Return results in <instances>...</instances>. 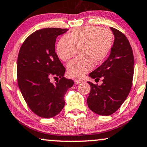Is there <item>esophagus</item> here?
I'll return each instance as SVG.
<instances>
[{
	"instance_id": "34e87169",
	"label": "esophagus",
	"mask_w": 147,
	"mask_h": 147,
	"mask_svg": "<svg viewBox=\"0 0 147 147\" xmlns=\"http://www.w3.org/2000/svg\"><path fill=\"white\" fill-rule=\"evenodd\" d=\"M82 82L80 80H77V79H75V83L76 84H81Z\"/></svg>"
}]
</instances>
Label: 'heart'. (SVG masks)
<instances>
[{"mask_svg":"<svg viewBox=\"0 0 147 147\" xmlns=\"http://www.w3.org/2000/svg\"><path fill=\"white\" fill-rule=\"evenodd\" d=\"M113 45V34L108 29L97 26H88L75 29L61 38L56 45V51L61 60L70 61L80 49L81 57L67 65L70 77L82 78L93 69L94 63H101L106 59Z\"/></svg>","mask_w":147,"mask_h":147,"instance_id":"1","label":"heart"}]
</instances>
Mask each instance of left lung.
<instances>
[{
  "instance_id": "left-lung-1",
  "label": "left lung",
  "mask_w": 147,
  "mask_h": 147,
  "mask_svg": "<svg viewBox=\"0 0 147 147\" xmlns=\"http://www.w3.org/2000/svg\"><path fill=\"white\" fill-rule=\"evenodd\" d=\"M114 42L108 59L89 76L102 84L91 86L87 104L92 112L109 116L119 109L128 97L132 87L134 74V56L126 36L117 29L110 27Z\"/></svg>"
}]
</instances>
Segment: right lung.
Masks as SVG:
<instances>
[{
  "label": "right lung",
  "mask_w": 147,
  "mask_h": 147,
  "mask_svg": "<svg viewBox=\"0 0 147 147\" xmlns=\"http://www.w3.org/2000/svg\"><path fill=\"white\" fill-rule=\"evenodd\" d=\"M68 29L47 28L30 34L21 47L17 59V83L30 110L38 117L51 118L65 105L64 96L74 84L64 78L65 68L55 52L58 35ZM51 78H59L55 84Z\"/></svg>",
  "instance_id": "1"
}]
</instances>
